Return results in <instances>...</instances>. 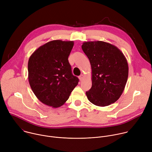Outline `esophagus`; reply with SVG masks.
Here are the masks:
<instances>
[{
  "label": "esophagus",
  "mask_w": 152,
  "mask_h": 152,
  "mask_svg": "<svg viewBox=\"0 0 152 152\" xmlns=\"http://www.w3.org/2000/svg\"><path fill=\"white\" fill-rule=\"evenodd\" d=\"M83 77H84V76H83V75H81L80 76H79V80H80V81H82V79H83Z\"/></svg>",
  "instance_id": "1"
}]
</instances>
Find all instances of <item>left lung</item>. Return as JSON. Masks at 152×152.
<instances>
[{
	"label": "left lung",
	"mask_w": 152,
	"mask_h": 152,
	"mask_svg": "<svg viewBox=\"0 0 152 152\" xmlns=\"http://www.w3.org/2000/svg\"><path fill=\"white\" fill-rule=\"evenodd\" d=\"M82 49L92 70V86L86 92L88 99L99 106L115 102L122 94L128 77L126 57L116 46L102 41L84 42Z\"/></svg>",
	"instance_id": "8db88e82"
}]
</instances>
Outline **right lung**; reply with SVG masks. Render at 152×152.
Masks as SVG:
<instances>
[{"label":"right lung","mask_w":152,"mask_h":152,"mask_svg":"<svg viewBox=\"0 0 152 152\" xmlns=\"http://www.w3.org/2000/svg\"><path fill=\"white\" fill-rule=\"evenodd\" d=\"M72 41L53 40L38 48L28 61V79L38 99L48 106L64 104L78 84L68 58Z\"/></svg>","instance_id":"add662e5"}]
</instances>
